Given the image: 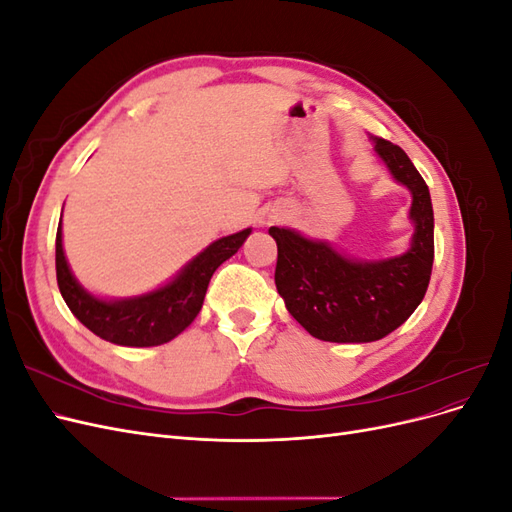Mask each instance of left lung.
<instances>
[{"instance_id":"8db88e82","label":"left lung","mask_w":512,"mask_h":512,"mask_svg":"<svg viewBox=\"0 0 512 512\" xmlns=\"http://www.w3.org/2000/svg\"><path fill=\"white\" fill-rule=\"evenodd\" d=\"M391 175L412 192V245L406 254L356 262L331 245L271 226L277 243L275 286L301 327L322 342H376L401 327L421 305L433 265V209L425 179L406 151L371 136Z\"/></svg>"}]
</instances>
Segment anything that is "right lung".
<instances>
[{"mask_svg": "<svg viewBox=\"0 0 512 512\" xmlns=\"http://www.w3.org/2000/svg\"><path fill=\"white\" fill-rule=\"evenodd\" d=\"M245 228L237 235L222 237L211 243L205 252H200L188 267H185L173 282L153 290L143 297L123 301H102L89 294L74 280L61 245V220L55 239V269L57 286L70 312L79 318L85 327L106 342L117 346H160L188 329L192 320L203 307L211 275L224 260L237 254L243 241L250 235Z\"/></svg>", "mask_w": 512, "mask_h": 512, "instance_id": "1", "label": "right lung"}]
</instances>
